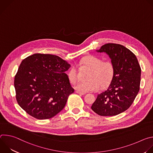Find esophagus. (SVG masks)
<instances>
[{"instance_id":"1","label":"esophagus","mask_w":153,"mask_h":153,"mask_svg":"<svg viewBox=\"0 0 153 153\" xmlns=\"http://www.w3.org/2000/svg\"><path fill=\"white\" fill-rule=\"evenodd\" d=\"M76 93H77V94H81V95H85V93H82V92H80V91H76Z\"/></svg>"}]
</instances>
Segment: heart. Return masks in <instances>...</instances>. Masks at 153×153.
<instances>
[{"instance_id":"b5f03b06","label":"heart","mask_w":153,"mask_h":153,"mask_svg":"<svg viewBox=\"0 0 153 153\" xmlns=\"http://www.w3.org/2000/svg\"><path fill=\"white\" fill-rule=\"evenodd\" d=\"M82 63L91 69L89 74L88 81L79 82L75 88L82 93L97 91L103 86H107L111 82L114 75V65L110 60L102 59L93 55L85 56L82 60ZM68 78L70 82L75 84L77 80V70L76 66H73L68 71Z\"/></svg>"}]
</instances>
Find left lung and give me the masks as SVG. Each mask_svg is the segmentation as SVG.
Here are the masks:
<instances>
[{
	"label": "left lung",
	"mask_w": 153,
	"mask_h": 153,
	"mask_svg": "<svg viewBox=\"0 0 153 153\" xmlns=\"http://www.w3.org/2000/svg\"><path fill=\"white\" fill-rule=\"evenodd\" d=\"M97 51L109 55L115 70L107 90L97 95L91 109L101 116H116L128 110L139 91L140 66L135 54L122 45L106 43Z\"/></svg>",
	"instance_id": "left-lung-1"
}]
</instances>
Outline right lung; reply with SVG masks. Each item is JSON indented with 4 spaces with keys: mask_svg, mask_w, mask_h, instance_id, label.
<instances>
[{
    "mask_svg": "<svg viewBox=\"0 0 153 153\" xmlns=\"http://www.w3.org/2000/svg\"><path fill=\"white\" fill-rule=\"evenodd\" d=\"M70 67L60 57L48 54L36 53L24 59L14 81L19 106L39 120L57 114L74 91L65 73Z\"/></svg>",
    "mask_w": 153,
    "mask_h": 153,
    "instance_id": "add662e5",
    "label": "right lung"
}]
</instances>
